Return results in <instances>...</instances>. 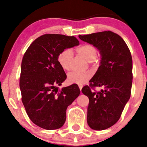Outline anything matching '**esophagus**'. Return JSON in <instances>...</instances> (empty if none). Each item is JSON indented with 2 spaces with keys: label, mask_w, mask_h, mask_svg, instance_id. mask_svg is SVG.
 I'll return each instance as SVG.
<instances>
[{
  "label": "esophagus",
  "mask_w": 147,
  "mask_h": 147,
  "mask_svg": "<svg viewBox=\"0 0 147 147\" xmlns=\"http://www.w3.org/2000/svg\"><path fill=\"white\" fill-rule=\"evenodd\" d=\"M78 87H79L80 90L81 91V90H82V85H78Z\"/></svg>",
  "instance_id": "obj_1"
}]
</instances>
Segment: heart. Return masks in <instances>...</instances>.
Masks as SVG:
<instances>
[{"instance_id": "b5f03b06", "label": "heart", "mask_w": 147, "mask_h": 147, "mask_svg": "<svg viewBox=\"0 0 147 147\" xmlns=\"http://www.w3.org/2000/svg\"><path fill=\"white\" fill-rule=\"evenodd\" d=\"M78 53L88 62H92L98 56V51L96 47L90 44H85L77 49ZM73 58V51L70 49L63 50L59 54L57 60L58 62L65 71L70 69V64ZM91 73L89 72L86 73H78L76 71H72L68 74L67 80L71 84H77L82 85L87 82L91 78Z\"/></svg>"}]
</instances>
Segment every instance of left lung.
Masks as SVG:
<instances>
[{
	"label": "left lung",
	"mask_w": 147,
	"mask_h": 147,
	"mask_svg": "<svg viewBox=\"0 0 147 147\" xmlns=\"http://www.w3.org/2000/svg\"><path fill=\"white\" fill-rule=\"evenodd\" d=\"M81 40L93 45L101 54V62L89 86L82 92L89 98L87 123L92 129H106L119 119L131 96L133 61L125 41L111 31L78 36ZM95 87H102L100 92ZM93 90H92V89Z\"/></svg>",
	"instance_id": "1"
}]
</instances>
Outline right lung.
I'll return each mask as SVG.
<instances>
[{"instance_id": "right-lung-1", "label": "right lung", "mask_w": 147, "mask_h": 147, "mask_svg": "<svg viewBox=\"0 0 147 147\" xmlns=\"http://www.w3.org/2000/svg\"><path fill=\"white\" fill-rule=\"evenodd\" d=\"M78 45L74 36L44 34L35 39L24 55L20 77L22 101L30 120L39 127H61L66 121L67 107L80 94L76 84L60 91L56 87L67 78L58 62L59 54Z\"/></svg>"}]
</instances>
